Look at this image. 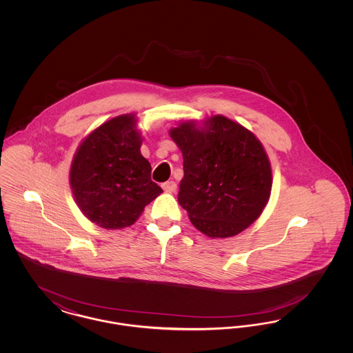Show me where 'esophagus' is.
I'll use <instances>...</instances> for the list:
<instances>
[{
    "instance_id": "esophagus-1",
    "label": "esophagus",
    "mask_w": 353,
    "mask_h": 353,
    "mask_svg": "<svg viewBox=\"0 0 353 353\" xmlns=\"http://www.w3.org/2000/svg\"><path fill=\"white\" fill-rule=\"evenodd\" d=\"M163 189H164L165 193H173V192H176L177 185H176L174 181H167V183L163 184Z\"/></svg>"
}]
</instances>
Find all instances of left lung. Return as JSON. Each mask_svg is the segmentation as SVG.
I'll return each instance as SVG.
<instances>
[{
  "mask_svg": "<svg viewBox=\"0 0 353 353\" xmlns=\"http://www.w3.org/2000/svg\"><path fill=\"white\" fill-rule=\"evenodd\" d=\"M169 136L184 159L179 203L209 238L246 230L265 210L272 186L269 156L259 139L223 115L183 120Z\"/></svg>",
  "mask_w": 353,
  "mask_h": 353,
  "instance_id": "obj_1",
  "label": "left lung"
}]
</instances>
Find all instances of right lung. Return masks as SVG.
Listing matches in <instances>:
<instances>
[{
  "instance_id": "1",
  "label": "right lung",
  "mask_w": 353,
  "mask_h": 353,
  "mask_svg": "<svg viewBox=\"0 0 353 353\" xmlns=\"http://www.w3.org/2000/svg\"><path fill=\"white\" fill-rule=\"evenodd\" d=\"M136 114H123L92 130L78 145L70 188L84 217L103 229H124L163 193L141 154Z\"/></svg>"
}]
</instances>
